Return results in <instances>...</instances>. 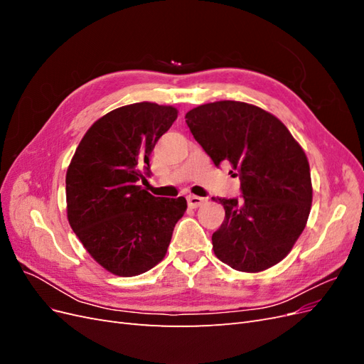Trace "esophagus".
Here are the masks:
<instances>
[{
    "mask_svg": "<svg viewBox=\"0 0 364 364\" xmlns=\"http://www.w3.org/2000/svg\"><path fill=\"white\" fill-rule=\"evenodd\" d=\"M188 206L190 208H199L200 205H203L206 202V199H203V197H199V196H188Z\"/></svg>",
    "mask_w": 364,
    "mask_h": 364,
    "instance_id": "34e87169",
    "label": "esophagus"
}]
</instances>
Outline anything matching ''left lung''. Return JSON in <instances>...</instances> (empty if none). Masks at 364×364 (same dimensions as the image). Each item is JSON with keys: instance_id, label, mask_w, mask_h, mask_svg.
Returning <instances> with one entry per match:
<instances>
[{"instance_id": "1", "label": "left lung", "mask_w": 364, "mask_h": 364, "mask_svg": "<svg viewBox=\"0 0 364 364\" xmlns=\"http://www.w3.org/2000/svg\"><path fill=\"white\" fill-rule=\"evenodd\" d=\"M185 121L217 167L226 161L240 176L243 196L218 199L225 220L213 234L215 257L247 273L278 264L305 229L313 202L310 164L299 142L281 119L243 102L197 106Z\"/></svg>"}]
</instances>
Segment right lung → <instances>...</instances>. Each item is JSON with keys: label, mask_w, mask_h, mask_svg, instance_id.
Listing matches in <instances>:
<instances>
[{"label": "right lung", "mask_w": 364, "mask_h": 364, "mask_svg": "<svg viewBox=\"0 0 364 364\" xmlns=\"http://www.w3.org/2000/svg\"><path fill=\"white\" fill-rule=\"evenodd\" d=\"M178 109L142 102L114 109L87 129L67 171L68 222L87 253L117 277H136L167 253L185 197L142 188L150 155Z\"/></svg>", "instance_id": "obj_1"}]
</instances>
